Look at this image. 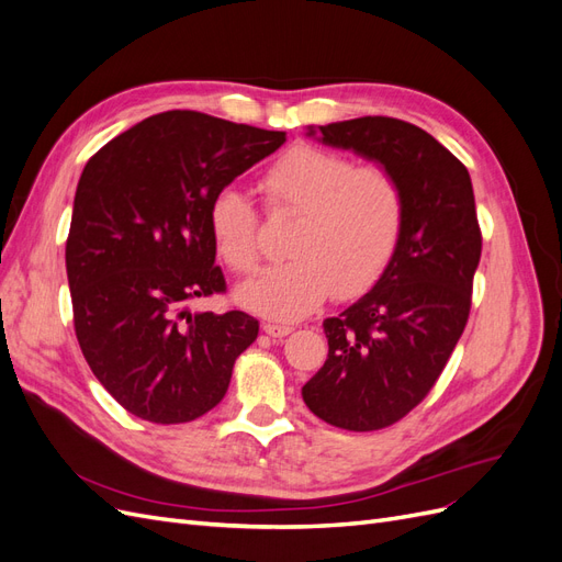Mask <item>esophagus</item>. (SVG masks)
Wrapping results in <instances>:
<instances>
[{"label":"esophagus","instance_id":"1","mask_svg":"<svg viewBox=\"0 0 562 562\" xmlns=\"http://www.w3.org/2000/svg\"><path fill=\"white\" fill-rule=\"evenodd\" d=\"M262 330L269 335V337H285L293 333V326H283V323H265Z\"/></svg>","mask_w":562,"mask_h":562}]
</instances>
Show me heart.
I'll return each mask as SVG.
<instances>
[{"mask_svg": "<svg viewBox=\"0 0 562 562\" xmlns=\"http://www.w3.org/2000/svg\"><path fill=\"white\" fill-rule=\"evenodd\" d=\"M260 190L269 215H293L291 262L267 269L239 291L248 310L277 321L316 312L333 295L353 300L375 285L398 250L405 227V190L380 164L356 166L337 151L295 145L271 164ZM215 250L239 277L262 260L260 215L236 187L209 203Z\"/></svg>", "mask_w": 562, "mask_h": 562, "instance_id": "b5f03b06", "label": "heart"}]
</instances>
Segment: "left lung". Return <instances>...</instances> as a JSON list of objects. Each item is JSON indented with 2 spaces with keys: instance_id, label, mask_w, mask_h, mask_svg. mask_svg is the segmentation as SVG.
Here are the masks:
<instances>
[{
  "instance_id": "1",
  "label": "left lung",
  "mask_w": 562,
  "mask_h": 562,
  "mask_svg": "<svg viewBox=\"0 0 562 562\" xmlns=\"http://www.w3.org/2000/svg\"><path fill=\"white\" fill-rule=\"evenodd\" d=\"M318 133L326 145L380 161L405 190L394 260L370 293L323 321L328 359L302 386L323 422L378 431L427 398L443 372L469 321L483 236L467 166L427 131L394 116H359Z\"/></svg>"
}]
</instances>
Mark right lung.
Wrapping results in <instances>:
<instances>
[{
    "mask_svg": "<svg viewBox=\"0 0 562 562\" xmlns=\"http://www.w3.org/2000/svg\"><path fill=\"white\" fill-rule=\"evenodd\" d=\"M283 143V131L171 110L83 166L65 244L75 333L98 382L131 415L182 424L225 398L260 323L239 310H190L227 291L209 203Z\"/></svg>",
    "mask_w": 562,
    "mask_h": 562,
    "instance_id": "obj_1",
    "label": "right lung"
}]
</instances>
